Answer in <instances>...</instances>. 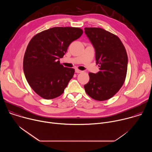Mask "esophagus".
I'll list each match as a JSON object with an SVG mask.
<instances>
[{"instance_id": "34e87169", "label": "esophagus", "mask_w": 152, "mask_h": 152, "mask_svg": "<svg viewBox=\"0 0 152 152\" xmlns=\"http://www.w3.org/2000/svg\"><path fill=\"white\" fill-rule=\"evenodd\" d=\"M75 72L76 73H82V71H81V70H79V69H75Z\"/></svg>"}]
</instances>
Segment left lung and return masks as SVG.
I'll return each mask as SVG.
<instances>
[{
    "instance_id": "8db88e82",
    "label": "left lung",
    "mask_w": 152,
    "mask_h": 152,
    "mask_svg": "<svg viewBox=\"0 0 152 152\" xmlns=\"http://www.w3.org/2000/svg\"><path fill=\"white\" fill-rule=\"evenodd\" d=\"M85 33L95 49L100 71L90 73L85 90L92 99L103 101L113 97L126 79L128 58L124 45L114 34L99 28H85Z\"/></svg>"
}]
</instances>
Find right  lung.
Instances as JSON below:
<instances>
[{
    "instance_id": "obj_1",
    "label": "right lung",
    "mask_w": 152,
    "mask_h": 152,
    "mask_svg": "<svg viewBox=\"0 0 152 152\" xmlns=\"http://www.w3.org/2000/svg\"><path fill=\"white\" fill-rule=\"evenodd\" d=\"M83 34L79 28L54 27L35 35L23 59V71L32 90L45 99L61 96L73 77L75 69L64 67L59 59L69 45Z\"/></svg>"
}]
</instances>
